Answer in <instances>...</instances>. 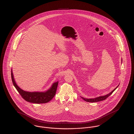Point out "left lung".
<instances>
[{
	"label": "left lung",
	"instance_id": "left-lung-1",
	"mask_svg": "<svg viewBox=\"0 0 134 134\" xmlns=\"http://www.w3.org/2000/svg\"><path fill=\"white\" fill-rule=\"evenodd\" d=\"M119 86V85H118ZM118 86L115 88L109 94L105 95V96H99V97H96V98H91V99H87V98H83L82 97V99L86 101V102H90V103H95V102H100V101H102L103 100H105V99H107L110 95H111L112 93L116 89V88L118 87Z\"/></svg>",
	"mask_w": 134,
	"mask_h": 134
}]
</instances>
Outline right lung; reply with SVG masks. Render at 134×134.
<instances>
[{
  "label": "right lung",
  "instance_id": "obj_1",
  "mask_svg": "<svg viewBox=\"0 0 134 134\" xmlns=\"http://www.w3.org/2000/svg\"><path fill=\"white\" fill-rule=\"evenodd\" d=\"M11 77L13 83L18 92L19 93L22 97L28 102L34 103H47L51 101L55 95L58 82L53 83L52 87L46 92H30L22 90L17 86L14 80L12 71H11Z\"/></svg>",
  "mask_w": 134,
  "mask_h": 134
}]
</instances>
